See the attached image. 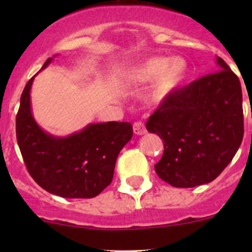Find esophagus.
<instances>
[{"mask_svg":"<svg viewBox=\"0 0 252 252\" xmlns=\"http://www.w3.org/2000/svg\"><path fill=\"white\" fill-rule=\"evenodd\" d=\"M134 133L136 134V135H144V134L147 133L146 128H145V124L142 123V122H136V123H134Z\"/></svg>","mask_w":252,"mask_h":252,"instance_id":"esophagus-1","label":"esophagus"}]
</instances>
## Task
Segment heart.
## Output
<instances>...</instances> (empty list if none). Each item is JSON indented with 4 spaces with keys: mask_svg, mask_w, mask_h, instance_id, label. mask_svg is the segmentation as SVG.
Returning a JSON list of instances; mask_svg holds the SVG:
<instances>
[{
    "mask_svg": "<svg viewBox=\"0 0 252 252\" xmlns=\"http://www.w3.org/2000/svg\"><path fill=\"white\" fill-rule=\"evenodd\" d=\"M189 74V64L187 60L180 56L175 57L147 58L136 65L133 70V77L140 83H147L155 79L154 95L156 97H166L177 90L185 81Z\"/></svg>",
    "mask_w": 252,
    "mask_h": 252,
    "instance_id": "1",
    "label": "heart"
}]
</instances>
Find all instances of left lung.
I'll return each mask as SVG.
<instances>
[{"label": "left lung", "mask_w": 252, "mask_h": 252, "mask_svg": "<svg viewBox=\"0 0 252 252\" xmlns=\"http://www.w3.org/2000/svg\"><path fill=\"white\" fill-rule=\"evenodd\" d=\"M220 70L173 91L146 122L163 140L155 164L162 180L175 188L207 184L235 156L244 136L240 81L220 57Z\"/></svg>", "instance_id": "8db88e82"}]
</instances>
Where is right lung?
I'll return each instance as SVG.
<instances>
[{
	"instance_id": "add662e5",
	"label": "right lung",
	"mask_w": 252,
	"mask_h": 252,
	"mask_svg": "<svg viewBox=\"0 0 252 252\" xmlns=\"http://www.w3.org/2000/svg\"><path fill=\"white\" fill-rule=\"evenodd\" d=\"M53 61L48 58L45 69ZM34 75L25 85L17 114V141L28 172L46 191L67 199L95 197L111 184L121 150L133 138L128 122L91 123L68 136L45 131L32 111Z\"/></svg>"
}]
</instances>
